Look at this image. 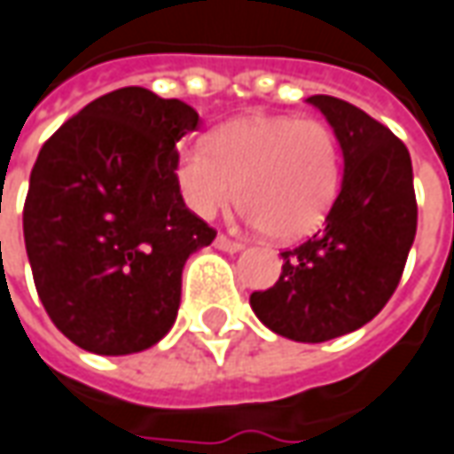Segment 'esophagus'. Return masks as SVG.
Returning <instances> with one entry per match:
<instances>
[{"label":"esophagus","mask_w":454,"mask_h":454,"mask_svg":"<svg viewBox=\"0 0 454 454\" xmlns=\"http://www.w3.org/2000/svg\"><path fill=\"white\" fill-rule=\"evenodd\" d=\"M215 247L222 249V252H239V249H242V242H239V239H230L227 234H220V237L215 239Z\"/></svg>","instance_id":"obj_1"}]
</instances>
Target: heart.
<instances>
[{
    "label": "heart",
    "instance_id": "b5f03b06",
    "mask_svg": "<svg viewBox=\"0 0 454 454\" xmlns=\"http://www.w3.org/2000/svg\"><path fill=\"white\" fill-rule=\"evenodd\" d=\"M175 175L184 202L215 217L234 202L275 239L315 232L342 182V152L330 124L285 114H247L217 127L207 145L179 149Z\"/></svg>",
    "mask_w": 454,
    "mask_h": 454
}]
</instances>
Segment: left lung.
Here are the masks:
<instances>
[{
  "mask_svg": "<svg viewBox=\"0 0 454 454\" xmlns=\"http://www.w3.org/2000/svg\"><path fill=\"white\" fill-rule=\"evenodd\" d=\"M327 117L345 177L325 227L282 252L275 287L252 292L262 325L294 342H327L367 325L397 290L418 232L410 152L385 124L345 99H307Z\"/></svg>",
  "mask_w": 454,
  "mask_h": 454,
  "instance_id": "1",
  "label": "left lung"
}]
</instances>
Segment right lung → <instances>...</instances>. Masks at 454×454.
<instances>
[{
	"label": "right lung",
	"mask_w": 454,
	"mask_h": 454,
	"mask_svg": "<svg viewBox=\"0 0 454 454\" xmlns=\"http://www.w3.org/2000/svg\"><path fill=\"white\" fill-rule=\"evenodd\" d=\"M200 114L121 87L39 149L24 200L36 294L57 330L94 355L152 348L175 325L182 270L215 230L187 209L177 142Z\"/></svg>",
	"instance_id": "right-lung-1"
}]
</instances>
